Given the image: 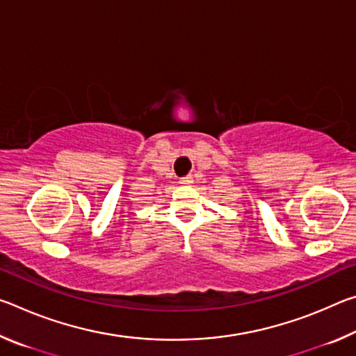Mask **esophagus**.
<instances>
[{
  "label": "esophagus",
  "instance_id": "esophagus-1",
  "mask_svg": "<svg viewBox=\"0 0 356 356\" xmlns=\"http://www.w3.org/2000/svg\"><path fill=\"white\" fill-rule=\"evenodd\" d=\"M180 184H182V185H191L193 184V177L191 176H185V177L180 179Z\"/></svg>",
  "mask_w": 356,
  "mask_h": 356
}]
</instances>
